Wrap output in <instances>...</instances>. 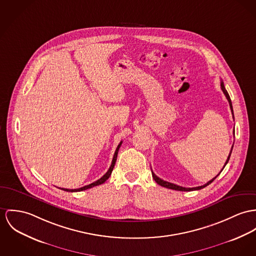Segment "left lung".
<instances>
[{"mask_svg": "<svg viewBox=\"0 0 256 256\" xmlns=\"http://www.w3.org/2000/svg\"><path fill=\"white\" fill-rule=\"evenodd\" d=\"M220 86H221V90H222V92H223V94H225V96H226V98L228 100V102H229V105H230V108H231V112H232V115H233V118H234V112H233V106H232V101H231V98H230V96H229V94H228V92H227V90H226V88H225V86H224V84H223V82L221 80V82H220ZM234 134H235V130H234ZM233 146H234V144H233ZM233 146H232V148H231V151H230V153H229V156L227 158V160H226V162H225V164H224V166H223V168H225V166L227 164V162H229V158H230V156H231V153H232V150H233ZM223 168L221 170V172L223 170ZM219 172V174H220ZM219 174H217L216 176L214 177V178H212V180H210L208 183H206L204 185H202V186H198V187H193V188H185V187H182V186H178V185H176V184H174V183H170V182H168V181H164V180H162V179H160V178H158V177L152 172V176L153 178L155 179V181L157 182L158 185H160V186H162V187H166V188H168V189H172V190H177V191H194V190H200V189H202V188H204V187H206L208 185H210L216 178L218 176H219Z\"/></svg>", "mask_w": 256, "mask_h": 256, "instance_id": "obj_1", "label": "left lung"}]
</instances>
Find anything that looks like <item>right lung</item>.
<instances>
[{"mask_svg": "<svg viewBox=\"0 0 256 256\" xmlns=\"http://www.w3.org/2000/svg\"><path fill=\"white\" fill-rule=\"evenodd\" d=\"M122 143V141H120V144H118V147H117V149H116V151H115L114 157H113V160H112V164H111V166H110V168H109L108 172H107L103 176L101 177L100 179L96 180V181H94V182H92V183H90V184H88V185H86V186H84V187H82V188H79V189H64V188H60V189H61V190H64V191H67V192H80V191H84V190H86V189L92 188V187H94V186H98V185H100V184L104 183V182H105V181L110 177L111 174H112V172H113V168H114L115 164H116V160H117L118 149H120V147Z\"/></svg>", "mask_w": 256, "mask_h": 256, "instance_id": "obj_1", "label": "right lung"}]
</instances>
